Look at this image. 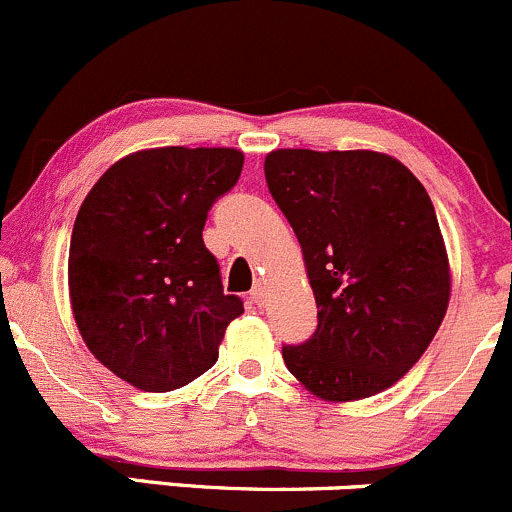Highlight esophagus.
<instances>
[{
    "label": "esophagus",
    "mask_w": 512,
    "mask_h": 512,
    "mask_svg": "<svg viewBox=\"0 0 512 512\" xmlns=\"http://www.w3.org/2000/svg\"><path fill=\"white\" fill-rule=\"evenodd\" d=\"M251 300H254V303L258 305V308H261L263 300H266V286H263L261 281H256L254 291H251Z\"/></svg>",
    "instance_id": "1"
}]
</instances>
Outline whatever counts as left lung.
Here are the masks:
<instances>
[{
    "mask_svg": "<svg viewBox=\"0 0 512 512\" xmlns=\"http://www.w3.org/2000/svg\"><path fill=\"white\" fill-rule=\"evenodd\" d=\"M263 172L318 303V330L283 345L288 372L328 402L392 387L449 305V258L429 194L402 162L370 150H276Z\"/></svg>",
    "mask_w": 512,
    "mask_h": 512,
    "instance_id": "8db88e82",
    "label": "left lung"
}]
</instances>
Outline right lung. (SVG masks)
I'll return each instance as SVG.
<instances>
[{"label": "right lung", "instance_id": "obj_1", "mask_svg": "<svg viewBox=\"0 0 512 512\" xmlns=\"http://www.w3.org/2000/svg\"><path fill=\"white\" fill-rule=\"evenodd\" d=\"M231 147H157L115 162L78 209L71 308L88 350L142 392L184 387L244 313L204 246L209 209L241 177Z\"/></svg>", "mask_w": 512, "mask_h": 512}]
</instances>
